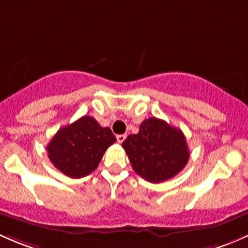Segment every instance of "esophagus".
Returning a JSON list of instances; mask_svg holds the SVG:
<instances>
[{"mask_svg": "<svg viewBox=\"0 0 248 248\" xmlns=\"http://www.w3.org/2000/svg\"><path fill=\"white\" fill-rule=\"evenodd\" d=\"M126 139V135H117V141L118 143H123Z\"/></svg>", "mask_w": 248, "mask_h": 248, "instance_id": "1", "label": "esophagus"}]
</instances>
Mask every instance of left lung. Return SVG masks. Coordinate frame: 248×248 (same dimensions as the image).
Returning <instances> with one entry per match:
<instances>
[{
    "mask_svg": "<svg viewBox=\"0 0 248 248\" xmlns=\"http://www.w3.org/2000/svg\"><path fill=\"white\" fill-rule=\"evenodd\" d=\"M132 168L150 183L175 177L190 157L183 131L155 117L140 125L136 135H129L122 143Z\"/></svg>",
    "mask_w": 248,
    "mask_h": 248,
    "instance_id": "1",
    "label": "left lung"
}]
</instances>
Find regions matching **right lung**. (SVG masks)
Returning <instances> with one entry per match:
<instances>
[{"instance_id": "right-lung-1", "label": "right lung", "mask_w": 248, "mask_h": 248, "mask_svg": "<svg viewBox=\"0 0 248 248\" xmlns=\"http://www.w3.org/2000/svg\"><path fill=\"white\" fill-rule=\"evenodd\" d=\"M109 127H103L91 116L61 127L47 144V156L57 170L70 178L93 172L104 153L116 142Z\"/></svg>"}]
</instances>
